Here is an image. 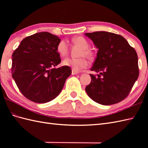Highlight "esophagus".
Segmentation results:
<instances>
[{
    "label": "esophagus",
    "mask_w": 148,
    "mask_h": 148,
    "mask_svg": "<svg viewBox=\"0 0 148 148\" xmlns=\"http://www.w3.org/2000/svg\"><path fill=\"white\" fill-rule=\"evenodd\" d=\"M78 73H79V72H78V71H75V70H72V75L77 74H78Z\"/></svg>",
    "instance_id": "esophagus-1"
}]
</instances>
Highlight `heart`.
Returning a JSON list of instances; mask_svg holds the SVG:
<instances>
[{
  "instance_id": "heart-1",
  "label": "heart",
  "mask_w": 148,
  "mask_h": 148,
  "mask_svg": "<svg viewBox=\"0 0 148 148\" xmlns=\"http://www.w3.org/2000/svg\"><path fill=\"white\" fill-rule=\"evenodd\" d=\"M72 42L75 45L79 46L82 49L79 52V56L82 57L74 58H67L63 61V64L67 65L73 69V70L78 71L81 69L85 68L88 65L87 60L84 57H86L90 61L93 62L96 58V54L92 49H90V45L89 42L83 36L74 37L72 39ZM56 51L61 56H65L68 54L69 51V47L67 40L62 39L56 45Z\"/></svg>"
}]
</instances>
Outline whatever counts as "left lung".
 I'll return each mask as SVG.
<instances>
[{
    "label": "left lung",
    "instance_id": "1",
    "mask_svg": "<svg viewBox=\"0 0 148 148\" xmlns=\"http://www.w3.org/2000/svg\"><path fill=\"white\" fill-rule=\"evenodd\" d=\"M85 35L99 49L91 71L99 72L98 77L90 74L92 81L86 86L88 95L102 105L122 101L129 95L139 77L136 50L123 37L108 32H94Z\"/></svg>",
    "mask_w": 148,
    "mask_h": 148
}]
</instances>
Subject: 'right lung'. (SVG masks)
Wrapping results in <instances>:
<instances>
[{"label": "right lung", "mask_w": 148, "mask_h": 148, "mask_svg": "<svg viewBox=\"0 0 148 148\" xmlns=\"http://www.w3.org/2000/svg\"><path fill=\"white\" fill-rule=\"evenodd\" d=\"M60 40L49 32L36 33L24 38L12 53V77L31 101L42 103L56 98L72 73L67 65L56 68L61 62L56 49Z\"/></svg>", "instance_id": "obj_1"}]
</instances>
